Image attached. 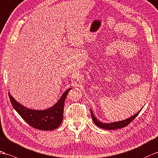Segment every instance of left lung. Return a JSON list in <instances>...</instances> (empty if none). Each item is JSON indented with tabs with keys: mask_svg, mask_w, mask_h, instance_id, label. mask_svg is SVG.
<instances>
[{
	"mask_svg": "<svg viewBox=\"0 0 158 158\" xmlns=\"http://www.w3.org/2000/svg\"><path fill=\"white\" fill-rule=\"evenodd\" d=\"M140 110L139 112H137L135 114H134L133 116L129 118H127L125 120L123 121H117V122H114V123H103L97 120V118L94 117V115L92 113V110L90 109V113H91V117L92 120H93V122L94 123V124L104 129H106V130H113V129H121V128H123L127 125H128L133 120H134L135 117L137 116L138 114L140 113Z\"/></svg>",
	"mask_w": 158,
	"mask_h": 158,
	"instance_id": "1",
	"label": "left lung"
}]
</instances>
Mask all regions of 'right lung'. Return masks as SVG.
I'll return each mask as SVG.
<instances>
[{
	"label": "right lung",
	"instance_id": "add662e5",
	"mask_svg": "<svg viewBox=\"0 0 158 158\" xmlns=\"http://www.w3.org/2000/svg\"><path fill=\"white\" fill-rule=\"evenodd\" d=\"M71 89L69 88L65 91L56 105L43 110L27 108L15 101L10 92L9 96L13 108L30 126L40 130L51 131L58 127L62 122L64 102Z\"/></svg>",
	"mask_w": 158,
	"mask_h": 158
}]
</instances>
